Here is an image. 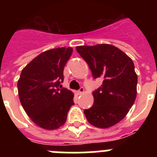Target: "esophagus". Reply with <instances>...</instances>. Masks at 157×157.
<instances>
[{
    "label": "esophagus",
    "instance_id": "34e87169",
    "mask_svg": "<svg viewBox=\"0 0 157 157\" xmlns=\"http://www.w3.org/2000/svg\"><path fill=\"white\" fill-rule=\"evenodd\" d=\"M83 93H84V88H83V87H81V88L79 89V90L78 91V94H83Z\"/></svg>",
    "mask_w": 157,
    "mask_h": 157
}]
</instances>
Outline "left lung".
Listing matches in <instances>:
<instances>
[{
  "label": "left lung",
  "mask_w": 157,
  "mask_h": 157,
  "mask_svg": "<svg viewBox=\"0 0 157 157\" xmlns=\"http://www.w3.org/2000/svg\"><path fill=\"white\" fill-rule=\"evenodd\" d=\"M88 63L94 78L103 82L93 93L94 105L84 111L86 120L98 128H109L120 123L134 105L138 76L131 58L109 44L76 46Z\"/></svg>",
  "instance_id": "1"
}]
</instances>
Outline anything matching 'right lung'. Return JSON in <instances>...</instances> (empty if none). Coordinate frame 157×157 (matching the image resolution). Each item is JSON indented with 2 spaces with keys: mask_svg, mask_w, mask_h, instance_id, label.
<instances>
[{
  "mask_svg": "<svg viewBox=\"0 0 157 157\" xmlns=\"http://www.w3.org/2000/svg\"><path fill=\"white\" fill-rule=\"evenodd\" d=\"M71 47L52 48L41 52L22 70L18 94L23 109L36 125L56 130L67 120L74 105V94L62 86L64 66L71 56Z\"/></svg>",
  "mask_w": 157,
  "mask_h": 157,
  "instance_id": "obj_1",
  "label": "right lung"
}]
</instances>
